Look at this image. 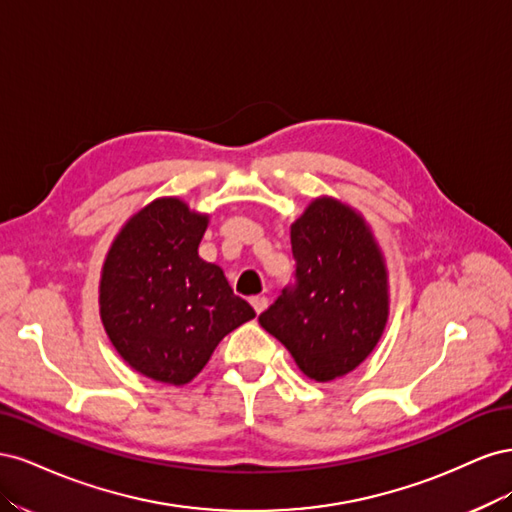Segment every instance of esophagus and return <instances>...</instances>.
<instances>
[{
	"instance_id": "esophagus-1",
	"label": "esophagus",
	"mask_w": 512,
	"mask_h": 512,
	"mask_svg": "<svg viewBox=\"0 0 512 512\" xmlns=\"http://www.w3.org/2000/svg\"><path fill=\"white\" fill-rule=\"evenodd\" d=\"M250 305L254 307L256 314H262V312H265V309H267L269 301H267V297H252V299H250Z\"/></svg>"
}]
</instances>
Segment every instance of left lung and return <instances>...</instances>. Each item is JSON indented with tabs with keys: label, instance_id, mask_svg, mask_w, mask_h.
<instances>
[{
	"label": "left lung",
	"instance_id": "left-lung-1",
	"mask_svg": "<svg viewBox=\"0 0 512 512\" xmlns=\"http://www.w3.org/2000/svg\"><path fill=\"white\" fill-rule=\"evenodd\" d=\"M294 284L258 316L307 378L329 382L359 367L389 318L380 247L359 213L316 198L290 226Z\"/></svg>",
	"mask_w": 512,
	"mask_h": 512
}]
</instances>
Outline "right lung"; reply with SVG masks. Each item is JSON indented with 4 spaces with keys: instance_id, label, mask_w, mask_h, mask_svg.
<instances>
[{
    "instance_id": "add662e5",
    "label": "right lung",
    "mask_w": 512,
    "mask_h": 512,
    "mask_svg": "<svg viewBox=\"0 0 512 512\" xmlns=\"http://www.w3.org/2000/svg\"><path fill=\"white\" fill-rule=\"evenodd\" d=\"M209 215L179 198L134 213L106 254L100 318L108 339L143 376L188 384L222 339L252 320L224 271L198 256Z\"/></svg>"
}]
</instances>
